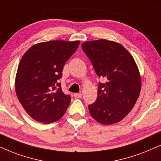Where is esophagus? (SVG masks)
<instances>
[{"mask_svg": "<svg viewBox=\"0 0 161 161\" xmlns=\"http://www.w3.org/2000/svg\"><path fill=\"white\" fill-rule=\"evenodd\" d=\"M74 97L75 98H80L82 97V93H75L74 94Z\"/></svg>", "mask_w": 161, "mask_h": 161, "instance_id": "esophagus-1", "label": "esophagus"}]
</instances>
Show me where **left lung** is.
<instances>
[{"label":"left lung","mask_w":161,"mask_h":161,"mask_svg":"<svg viewBox=\"0 0 161 161\" xmlns=\"http://www.w3.org/2000/svg\"><path fill=\"white\" fill-rule=\"evenodd\" d=\"M97 75L106 79L98 85L97 97L88 106L91 115L103 125L119 122L131 111L141 91V77L132 55L118 42L106 40L82 44Z\"/></svg>","instance_id":"8db88e82"}]
</instances>
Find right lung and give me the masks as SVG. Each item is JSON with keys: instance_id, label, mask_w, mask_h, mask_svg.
I'll return each mask as SVG.
<instances>
[{"instance_id": "1", "label": "right lung", "mask_w": 161, "mask_h": 161, "mask_svg": "<svg viewBox=\"0 0 161 161\" xmlns=\"http://www.w3.org/2000/svg\"><path fill=\"white\" fill-rule=\"evenodd\" d=\"M79 42H40L22 56L15 76V92L23 108L35 121L52 123L61 119L68 108L71 97L62 92L58 79Z\"/></svg>"}]
</instances>
